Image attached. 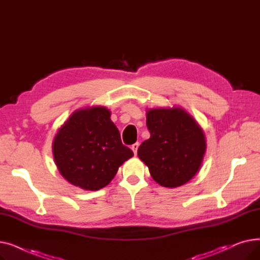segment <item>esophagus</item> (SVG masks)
Returning a JSON list of instances; mask_svg holds the SVG:
<instances>
[{
  "label": "esophagus",
  "mask_w": 260,
  "mask_h": 260,
  "mask_svg": "<svg viewBox=\"0 0 260 260\" xmlns=\"http://www.w3.org/2000/svg\"><path fill=\"white\" fill-rule=\"evenodd\" d=\"M138 147H139V143H138V142H136V143H134V144L132 145V149H133V152H134L135 155H137Z\"/></svg>",
  "instance_id": "obj_1"
}]
</instances>
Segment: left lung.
<instances>
[{
	"mask_svg": "<svg viewBox=\"0 0 260 260\" xmlns=\"http://www.w3.org/2000/svg\"><path fill=\"white\" fill-rule=\"evenodd\" d=\"M149 139L138 148V157L162 186L177 187L199 171L207 149L206 138L194 118L180 107L146 112Z\"/></svg>",
	"mask_w": 260,
	"mask_h": 260,
	"instance_id": "1",
	"label": "left lung"
}]
</instances>
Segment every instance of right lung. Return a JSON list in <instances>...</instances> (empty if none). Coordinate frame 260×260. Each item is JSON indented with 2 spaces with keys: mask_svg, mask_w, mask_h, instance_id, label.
Listing matches in <instances>:
<instances>
[{
  "mask_svg": "<svg viewBox=\"0 0 260 260\" xmlns=\"http://www.w3.org/2000/svg\"><path fill=\"white\" fill-rule=\"evenodd\" d=\"M52 153L64 178L86 190L106 186L119 167L134 156L122 144L104 106L81 108L71 115L53 139Z\"/></svg>",
  "mask_w": 260,
  "mask_h": 260,
  "instance_id": "add662e5",
  "label": "right lung"
}]
</instances>
